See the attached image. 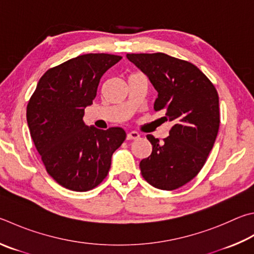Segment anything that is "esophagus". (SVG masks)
Segmentation results:
<instances>
[{
	"label": "esophagus",
	"mask_w": 254,
	"mask_h": 254,
	"mask_svg": "<svg viewBox=\"0 0 254 254\" xmlns=\"http://www.w3.org/2000/svg\"><path fill=\"white\" fill-rule=\"evenodd\" d=\"M139 137H140V134L136 131H131L127 134V140H136V139H139Z\"/></svg>",
	"instance_id": "34e87169"
}]
</instances>
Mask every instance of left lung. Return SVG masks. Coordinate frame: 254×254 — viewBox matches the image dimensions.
Here are the masks:
<instances>
[{
	"instance_id": "left-lung-1",
	"label": "left lung",
	"mask_w": 254,
	"mask_h": 254,
	"mask_svg": "<svg viewBox=\"0 0 254 254\" xmlns=\"http://www.w3.org/2000/svg\"><path fill=\"white\" fill-rule=\"evenodd\" d=\"M158 92L155 111L172 122L163 142L147 134L149 158L140 162L142 177L152 187L174 190L195 177L213 147L220 126L219 95L213 84L192 63L164 53L127 54Z\"/></svg>"
}]
</instances>
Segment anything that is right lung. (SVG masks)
<instances>
[{
	"instance_id": "right-lung-1",
	"label": "right lung",
	"mask_w": 254,
	"mask_h": 254,
	"mask_svg": "<svg viewBox=\"0 0 254 254\" xmlns=\"http://www.w3.org/2000/svg\"><path fill=\"white\" fill-rule=\"evenodd\" d=\"M122 58L90 53L50 68L27 104L31 137L48 173L72 191L92 190L103 181L114 151L126 140L122 127L100 130L83 121L101 77Z\"/></svg>"
}]
</instances>
